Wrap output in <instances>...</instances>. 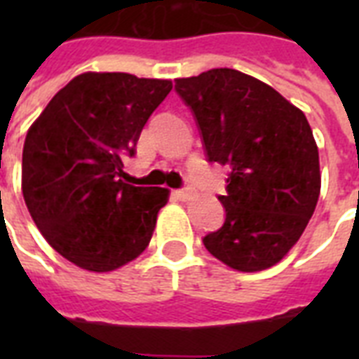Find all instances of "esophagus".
Here are the masks:
<instances>
[{
  "label": "esophagus",
  "instance_id": "1",
  "mask_svg": "<svg viewBox=\"0 0 359 359\" xmlns=\"http://www.w3.org/2000/svg\"><path fill=\"white\" fill-rule=\"evenodd\" d=\"M173 194L179 197V199H190L191 194H194V190H191L190 186H184V188H180V190H175Z\"/></svg>",
  "mask_w": 359,
  "mask_h": 359
}]
</instances>
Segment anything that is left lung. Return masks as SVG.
Instances as JSON below:
<instances>
[{
  "label": "left lung",
  "instance_id": "left-lung-1",
  "mask_svg": "<svg viewBox=\"0 0 359 359\" xmlns=\"http://www.w3.org/2000/svg\"><path fill=\"white\" fill-rule=\"evenodd\" d=\"M210 163L229 169L225 222L203 244L240 272L273 266L298 242L320 194L318 149L306 115L235 69L175 80Z\"/></svg>",
  "mask_w": 359,
  "mask_h": 359
}]
</instances>
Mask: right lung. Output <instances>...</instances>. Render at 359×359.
Listing matches in <instances>:
<instances>
[{"instance_id":"1","label":"right lung","mask_w":359,"mask_h":359,"mask_svg":"<svg viewBox=\"0 0 359 359\" xmlns=\"http://www.w3.org/2000/svg\"><path fill=\"white\" fill-rule=\"evenodd\" d=\"M169 80L86 72L50 100L25 135L22 194L48 244L76 266L109 272L151 242L165 188L128 184L123 160Z\"/></svg>"}]
</instances>
